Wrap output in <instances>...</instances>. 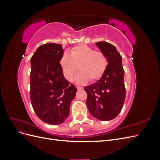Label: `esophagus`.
<instances>
[{
    "label": "esophagus",
    "mask_w": 160,
    "mask_h": 160,
    "mask_svg": "<svg viewBox=\"0 0 160 160\" xmlns=\"http://www.w3.org/2000/svg\"><path fill=\"white\" fill-rule=\"evenodd\" d=\"M76 88H77V89H78V90L83 89V88H82V87H80V86H76Z\"/></svg>",
    "instance_id": "obj_1"
}]
</instances>
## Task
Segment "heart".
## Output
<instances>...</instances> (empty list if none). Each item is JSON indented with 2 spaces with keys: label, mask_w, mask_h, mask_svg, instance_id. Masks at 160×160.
<instances>
[{
  "label": "heart",
  "mask_w": 160,
  "mask_h": 160,
  "mask_svg": "<svg viewBox=\"0 0 160 160\" xmlns=\"http://www.w3.org/2000/svg\"><path fill=\"white\" fill-rule=\"evenodd\" d=\"M60 65L65 78L73 81L79 67L80 72L77 76V82L83 83L89 79H99L108 68V61L102 52L95 51L85 45L75 46L69 50V55L65 52L60 59Z\"/></svg>",
  "instance_id": "heart-1"
}]
</instances>
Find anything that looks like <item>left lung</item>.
Returning <instances> with one entry per match:
<instances>
[{"label":"left lung","instance_id":"1","mask_svg":"<svg viewBox=\"0 0 160 160\" xmlns=\"http://www.w3.org/2000/svg\"><path fill=\"white\" fill-rule=\"evenodd\" d=\"M95 44L107 57L108 65L99 80L84 88L88 94L86 104L94 118L109 121L119 115L125 99L122 57L109 42L100 41Z\"/></svg>","mask_w":160,"mask_h":160}]
</instances>
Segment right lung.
Segmentation results:
<instances>
[{
    "mask_svg": "<svg viewBox=\"0 0 160 160\" xmlns=\"http://www.w3.org/2000/svg\"><path fill=\"white\" fill-rule=\"evenodd\" d=\"M61 45L46 43L37 48L31 59L30 98L37 117L45 123L59 125L69 115L77 89L62 73Z\"/></svg>",
    "mask_w": 160,
    "mask_h": 160,
    "instance_id": "obj_1",
    "label": "right lung"
}]
</instances>
